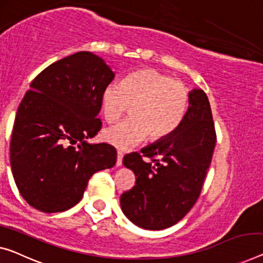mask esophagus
<instances>
[{
  "mask_svg": "<svg viewBox=\"0 0 263 263\" xmlns=\"http://www.w3.org/2000/svg\"><path fill=\"white\" fill-rule=\"evenodd\" d=\"M123 157H124V154L121 151H118L117 152V166H120L121 163H123Z\"/></svg>",
  "mask_w": 263,
  "mask_h": 263,
  "instance_id": "1",
  "label": "esophagus"
}]
</instances>
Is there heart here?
<instances>
[{
    "mask_svg": "<svg viewBox=\"0 0 263 263\" xmlns=\"http://www.w3.org/2000/svg\"><path fill=\"white\" fill-rule=\"evenodd\" d=\"M189 94L182 82L156 69L132 73L123 84L106 85L101 92L100 108L107 121L118 120L131 106V118L104 128L101 138L127 150L150 137L163 139L171 135L186 111Z\"/></svg>",
    "mask_w": 263,
    "mask_h": 263,
    "instance_id": "heart-1",
    "label": "heart"
}]
</instances>
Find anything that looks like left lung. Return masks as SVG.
<instances>
[{"label":"left lung","instance_id":"obj_1","mask_svg":"<svg viewBox=\"0 0 263 263\" xmlns=\"http://www.w3.org/2000/svg\"><path fill=\"white\" fill-rule=\"evenodd\" d=\"M215 144L209 100L201 88H194L185 115L171 135L143 147L140 154L124 157L123 164L137 177L136 185L120 196L125 216L147 230L181 221L201 194Z\"/></svg>","mask_w":263,"mask_h":263}]
</instances>
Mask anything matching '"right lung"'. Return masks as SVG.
Returning <instances> with one entry per match:
<instances>
[{"label":"right lung","instance_id":"1","mask_svg":"<svg viewBox=\"0 0 263 263\" xmlns=\"http://www.w3.org/2000/svg\"><path fill=\"white\" fill-rule=\"evenodd\" d=\"M113 78L100 57L79 52L31 81L15 117L10 166L20 194L35 209H70L93 174L115 166L112 145L87 142L100 130L101 92Z\"/></svg>","mask_w":263,"mask_h":263}]
</instances>
